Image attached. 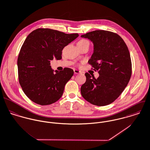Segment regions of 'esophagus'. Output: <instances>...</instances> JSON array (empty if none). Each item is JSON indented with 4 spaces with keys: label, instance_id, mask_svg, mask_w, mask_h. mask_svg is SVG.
Returning a JSON list of instances; mask_svg holds the SVG:
<instances>
[{
    "label": "esophagus",
    "instance_id": "obj_1",
    "mask_svg": "<svg viewBox=\"0 0 150 150\" xmlns=\"http://www.w3.org/2000/svg\"><path fill=\"white\" fill-rule=\"evenodd\" d=\"M74 74H79L81 73V71L77 69H74Z\"/></svg>",
    "mask_w": 150,
    "mask_h": 150
}]
</instances>
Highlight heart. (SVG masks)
I'll use <instances>...</instances> for the list:
<instances>
[{
	"label": "heart",
	"mask_w": 150,
	"mask_h": 150,
	"mask_svg": "<svg viewBox=\"0 0 150 150\" xmlns=\"http://www.w3.org/2000/svg\"><path fill=\"white\" fill-rule=\"evenodd\" d=\"M86 43H89L88 41L87 40H85V39H83V40H80L77 44H86Z\"/></svg>",
	"instance_id": "heart-1"
}]
</instances>
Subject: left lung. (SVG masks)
<instances>
[{"mask_svg":"<svg viewBox=\"0 0 150 150\" xmlns=\"http://www.w3.org/2000/svg\"><path fill=\"white\" fill-rule=\"evenodd\" d=\"M81 37L94 44L88 63L100 74L96 79L86 73L81 96L94 105H109L119 97L130 79L132 67L128 48L118 34L108 31L96 30Z\"/></svg>","mask_w":150,"mask_h":150,"instance_id":"obj_1","label":"left lung"}]
</instances>
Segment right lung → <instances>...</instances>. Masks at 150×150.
<instances>
[{"label":"right lung","mask_w":150,"mask_h":150,"mask_svg":"<svg viewBox=\"0 0 150 150\" xmlns=\"http://www.w3.org/2000/svg\"><path fill=\"white\" fill-rule=\"evenodd\" d=\"M79 37L50 28H38L24 41L18 59L20 84L27 97L41 105H48L59 100L66 84L74 71L66 67L53 73L50 60L62 59L64 47Z\"/></svg>","instance_id":"obj_1"}]
</instances>
